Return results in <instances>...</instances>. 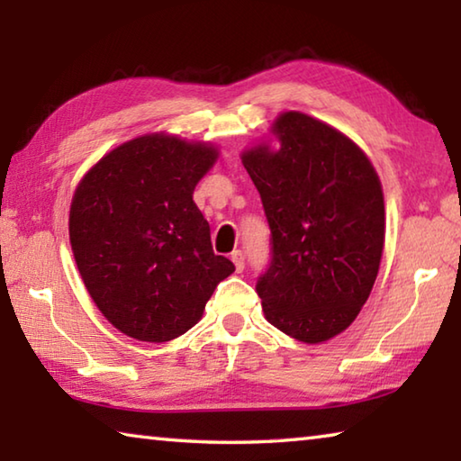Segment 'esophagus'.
<instances>
[{
	"label": "esophagus",
	"instance_id": "1",
	"mask_svg": "<svg viewBox=\"0 0 461 461\" xmlns=\"http://www.w3.org/2000/svg\"><path fill=\"white\" fill-rule=\"evenodd\" d=\"M231 262H233V267H236V270H238V272L244 270V267H246L244 252H241V249H236V252L231 254Z\"/></svg>",
	"mask_w": 461,
	"mask_h": 461
}]
</instances>
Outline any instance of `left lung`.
<instances>
[{
  "label": "left lung",
  "mask_w": 461,
  "mask_h": 461,
  "mask_svg": "<svg viewBox=\"0 0 461 461\" xmlns=\"http://www.w3.org/2000/svg\"><path fill=\"white\" fill-rule=\"evenodd\" d=\"M278 146L260 142L241 162L260 193L272 260L256 291L264 317L303 343L346 331L378 276L384 194L366 152L301 112L272 122Z\"/></svg>",
  "instance_id": "left-lung-1"
}]
</instances>
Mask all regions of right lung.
<instances>
[{
    "instance_id": "obj_1",
    "label": "right lung",
    "mask_w": 461,
    "mask_h": 461,
    "mask_svg": "<svg viewBox=\"0 0 461 461\" xmlns=\"http://www.w3.org/2000/svg\"><path fill=\"white\" fill-rule=\"evenodd\" d=\"M220 150L167 131L120 144L77 185L68 238L93 303L115 330L162 343L203 317L236 267L213 254L193 191Z\"/></svg>"
}]
</instances>
